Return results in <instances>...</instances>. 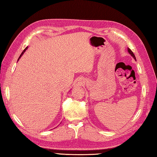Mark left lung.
I'll list each match as a JSON object with an SVG mask.
<instances>
[{
    "mask_svg": "<svg viewBox=\"0 0 157 157\" xmlns=\"http://www.w3.org/2000/svg\"><path fill=\"white\" fill-rule=\"evenodd\" d=\"M128 52L130 54V55H131L133 58H134L135 60H136V56H135V55H134V53H133V52L131 51V50H130L129 48H128Z\"/></svg>",
    "mask_w": 157,
    "mask_h": 157,
    "instance_id": "1",
    "label": "left lung"
}]
</instances>
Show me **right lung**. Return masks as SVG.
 <instances>
[{
  "label": "right lung",
  "instance_id": "add662e5",
  "mask_svg": "<svg viewBox=\"0 0 157 157\" xmlns=\"http://www.w3.org/2000/svg\"><path fill=\"white\" fill-rule=\"evenodd\" d=\"M28 46H27V47H26V48H25L24 50H23V51L22 52V53H21V55H20V56H19V59H18V60H17V61H19V60L20 59V58H21V56H22V55H23V53H24V52H25V51H26V50H27V49H28Z\"/></svg>",
  "mask_w": 157,
  "mask_h": 157
}]
</instances>
